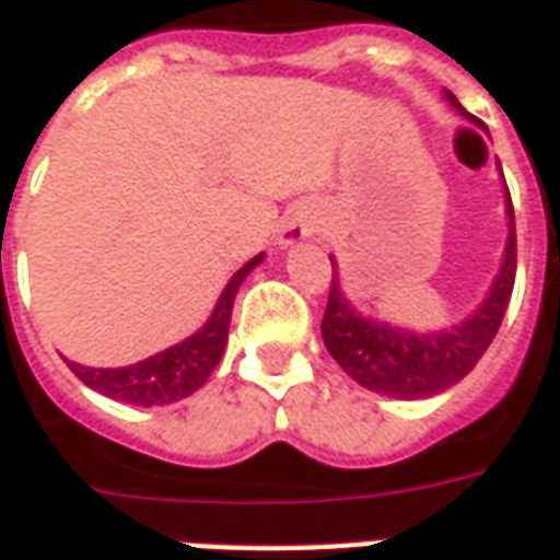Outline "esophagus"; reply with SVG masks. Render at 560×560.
<instances>
[{
	"label": "esophagus",
	"instance_id": "34e87169",
	"mask_svg": "<svg viewBox=\"0 0 560 560\" xmlns=\"http://www.w3.org/2000/svg\"><path fill=\"white\" fill-rule=\"evenodd\" d=\"M317 224H320V212H317L315 203H300L296 209H291V215L281 221L279 245L288 248V245L305 243L317 233Z\"/></svg>",
	"mask_w": 560,
	"mask_h": 560
}]
</instances>
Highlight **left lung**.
<instances>
[{"instance_id": "1", "label": "left lung", "mask_w": 560, "mask_h": 560, "mask_svg": "<svg viewBox=\"0 0 560 560\" xmlns=\"http://www.w3.org/2000/svg\"><path fill=\"white\" fill-rule=\"evenodd\" d=\"M444 95L458 114L468 116L453 92H444ZM504 209L510 231H506L501 269L486 300L456 327L438 329V332H413V329L393 327L387 320L365 317L341 291L339 269L332 260V281H329V300L320 332L332 360L360 387L389 396V399H429L458 384L480 363V357L492 345L494 332L504 320L513 281H516V219H513L510 191L504 195Z\"/></svg>"}]
</instances>
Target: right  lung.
<instances>
[{"label": "right lung", "mask_w": 560, "mask_h": 560, "mask_svg": "<svg viewBox=\"0 0 560 560\" xmlns=\"http://www.w3.org/2000/svg\"><path fill=\"white\" fill-rule=\"evenodd\" d=\"M260 260H264V255L252 257L243 269L233 272V279L221 291L219 303L212 308L207 324L179 345H173L155 357H147L135 365H122V369H92V365L71 363V360H68V369L95 393H102L107 399L140 405V408L171 405V401L191 396L215 372L224 345H228V327H231L236 291Z\"/></svg>", "instance_id": "obj_1"}]
</instances>
